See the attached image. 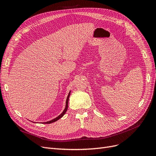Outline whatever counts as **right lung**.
<instances>
[{
  "mask_svg": "<svg viewBox=\"0 0 156 156\" xmlns=\"http://www.w3.org/2000/svg\"><path fill=\"white\" fill-rule=\"evenodd\" d=\"M70 93H71V90L69 91V94H68V97H67V98H66V106H65V108H64V111H62V112L61 113V114H60V115H58L57 117H56L55 119H53V120H49V121H48V122H41V123H43V124H51V123H53V122H56V121H57L58 120H59L60 119H61V118H62V117L65 115L66 112L67 110H68V100H69V96H70Z\"/></svg>",
  "mask_w": 156,
  "mask_h": 156,
  "instance_id": "right-lung-1",
  "label": "right lung"
}]
</instances>
